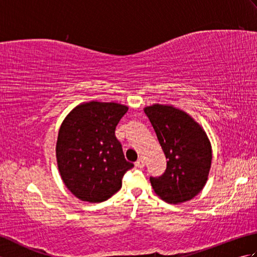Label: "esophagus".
<instances>
[{
    "mask_svg": "<svg viewBox=\"0 0 257 257\" xmlns=\"http://www.w3.org/2000/svg\"><path fill=\"white\" fill-rule=\"evenodd\" d=\"M136 167H138V168H144L145 167V161H144L143 158H139V159L136 161Z\"/></svg>",
    "mask_w": 257,
    "mask_h": 257,
    "instance_id": "obj_1",
    "label": "esophagus"
}]
</instances>
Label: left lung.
I'll return each mask as SVG.
<instances>
[{
    "label": "left lung",
    "mask_w": 257,
    "mask_h": 257,
    "mask_svg": "<svg viewBox=\"0 0 257 257\" xmlns=\"http://www.w3.org/2000/svg\"><path fill=\"white\" fill-rule=\"evenodd\" d=\"M145 112L165 152L166 172L150 178L158 196L168 203L178 204L198 195L207 181L212 147L202 125L180 108L154 103Z\"/></svg>",
    "instance_id": "8db88e82"
}]
</instances>
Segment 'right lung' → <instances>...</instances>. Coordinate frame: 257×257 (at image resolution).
<instances>
[{
    "label": "right lung",
    "mask_w": 257,
    "mask_h": 257,
    "mask_svg": "<svg viewBox=\"0 0 257 257\" xmlns=\"http://www.w3.org/2000/svg\"><path fill=\"white\" fill-rule=\"evenodd\" d=\"M128 107L118 102H81L61 124L56 143L57 167L63 182L76 198L99 203L121 188L134 163L124 159L114 136Z\"/></svg>",
    "instance_id": "1"
}]
</instances>
